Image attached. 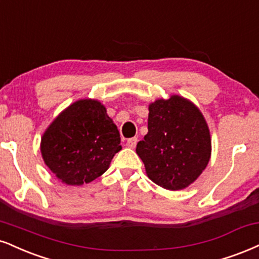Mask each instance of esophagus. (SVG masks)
I'll return each mask as SVG.
<instances>
[{"label": "esophagus", "mask_w": 259, "mask_h": 259, "mask_svg": "<svg viewBox=\"0 0 259 259\" xmlns=\"http://www.w3.org/2000/svg\"><path fill=\"white\" fill-rule=\"evenodd\" d=\"M138 138H132V139H129L126 141V146L129 148H135L136 147V145H138Z\"/></svg>", "instance_id": "34e87169"}]
</instances>
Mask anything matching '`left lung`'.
Returning <instances> with one entry per match:
<instances>
[{"instance_id": "left-lung-1", "label": "left lung", "mask_w": 259, "mask_h": 259, "mask_svg": "<svg viewBox=\"0 0 259 259\" xmlns=\"http://www.w3.org/2000/svg\"><path fill=\"white\" fill-rule=\"evenodd\" d=\"M148 133L136 146L155 185L179 191L194 182L211 157V136L199 108L182 96L159 99L148 107Z\"/></svg>"}]
</instances>
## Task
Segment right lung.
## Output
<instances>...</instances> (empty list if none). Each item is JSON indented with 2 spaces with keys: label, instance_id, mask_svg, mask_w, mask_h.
<instances>
[{
  "label": "right lung",
  "instance_id": "1",
  "mask_svg": "<svg viewBox=\"0 0 259 259\" xmlns=\"http://www.w3.org/2000/svg\"><path fill=\"white\" fill-rule=\"evenodd\" d=\"M121 149L117 125L98 100L73 102L53 120L40 140V153L51 171L68 186L101 176Z\"/></svg>",
  "mask_w": 259,
  "mask_h": 259
}]
</instances>
